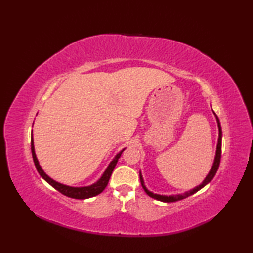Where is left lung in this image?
<instances>
[{
    "label": "left lung",
    "instance_id": "1",
    "mask_svg": "<svg viewBox=\"0 0 253 253\" xmlns=\"http://www.w3.org/2000/svg\"><path fill=\"white\" fill-rule=\"evenodd\" d=\"M215 114V113H214ZM216 116V114H215ZM216 121H217V126H218V141H217V147H216V154H215V159H214V163H213V166L211 170H210V173L208 174V176L206 177V179H204L202 181L201 185H199L198 187L193 188V189L187 191L185 193H182V195H175V196H161V195H157V193H153L151 191H149L147 189V187L144 186V181H143V178H142V175L140 173V181H141V186L144 189V191L147 192V195L150 196L151 198H154L157 199V200L159 201H163V202H175V201H179V200H182V199H185L187 197H189L191 195H193V193H196L197 191H199L201 189V188H203L204 186H206L207 184H209L210 181H211L213 179V177L215 176L216 171L218 169V166H219V162H221V153H222V128H221V124H219V121H218V117L216 116Z\"/></svg>",
    "mask_w": 253,
    "mask_h": 253
}]
</instances>
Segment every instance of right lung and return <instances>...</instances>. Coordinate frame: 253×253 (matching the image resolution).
Returning a JSON list of instances; mask_svg holds the SVG:
<instances>
[{"label": "right lung", "mask_w": 253, "mask_h": 253, "mask_svg": "<svg viewBox=\"0 0 253 253\" xmlns=\"http://www.w3.org/2000/svg\"><path fill=\"white\" fill-rule=\"evenodd\" d=\"M124 150L120 153L116 154V157L114 158V160L112 161L110 163V165L107 166V169H105L104 174L102 175L101 178L95 182V184L91 185V186H87V187H69L66 185H63L60 184V182H57L55 180H53L52 178H50L49 176H47L43 169H41V166L39 165V162H38V159L36 157V153H35V147H34V139L31 137V152H32V159H34V162L35 165L37 168L38 173L40 174V176L43 178L45 181L49 182V184L53 187L55 188L57 191H60L61 193H63L64 196L69 197V198H73V199H88L91 197H94L96 195H99L102 191L105 189V187L107 186V182L110 180V177L113 173V169H114L115 165L117 163L118 159L121 158V154L123 153Z\"/></svg>", "instance_id": "right-lung-1"}]
</instances>
